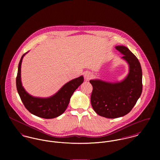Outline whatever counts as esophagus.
<instances>
[{
	"mask_svg": "<svg viewBox=\"0 0 160 160\" xmlns=\"http://www.w3.org/2000/svg\"><path fill=\"white\" fill-rule=\"evenodd\" d=\"M92 77V74L90 72H86L84 74V78H85V79H86L87 81L89 80V79L91 78Z\"/></svg>",
	"mask_w": 160,
	"mask_h": 160,
	"instance_id": "obj_1",
	"label": "esophagus"
}]
</instances>
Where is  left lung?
Masks as SVG:
<instances>
[{
    "label": "left lung",
    "mask_w": 160,
    "mask_h": 160,
    "mask_svg": "<svg viewBox=\"0 0 160 160\" xmlns=\"http://www.w3.org/2000/svg\"><path fill=\"white\" fill-rule=\"evenodd\" d=\"M124 55L129 65V72L121 82L111 83L101 80H91L93 89L91 105L101 116L116 118L129 113L142 92V71L137 57L125 46L116 47Z\"/></svg>",
    "instance_id": "1"
}]
</instances>
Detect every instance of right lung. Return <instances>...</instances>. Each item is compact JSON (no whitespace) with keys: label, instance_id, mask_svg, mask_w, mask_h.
Instances as JSON below:
<instances>
[{"label":"right lung","instance_id":"add662e5","mask_svg":"<svg viewBox=\"0 0 160 160\" xmlns=\"http://www.w3.org/2000/svg\"><path fill=\"white\" fill-rule=\"evenodd\" d=\"M24 55L25 53L19 62L16 84L17 91L25 108L31 113L45 119L59 116L66 110L73 92L83 82V76L70 81L57 93L49 98L34 97L25 91L21 82V65Z\"/></svg>","mask_w":160,"mask_h":160}]
</instances>
